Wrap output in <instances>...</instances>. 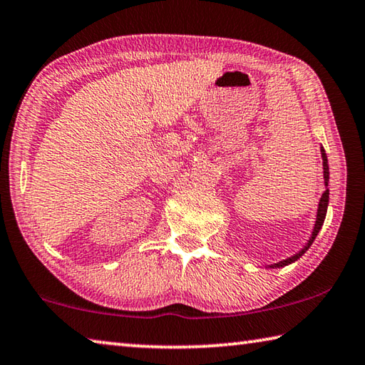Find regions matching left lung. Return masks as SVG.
Masks as SVG:
<instances>
[{
	"instance_id": "1",
	"label": "left lung",
	"mask_w": 365,
	"mask_h": 365,
	"mask_svg": "<svg viewBox=\"0 0 365 365\" xmlns=\"http://www.w3.org/2000/svg\"><path fill=\"white\" fill-rule=\"evenodd\" d=\"M320 154H322V164H324V183H325V191L322 193V197H320V201H319L317 217H316V224H314V230H312L311 238L307 240V243L304 245V248L296 252L294 256L287 257V259H283V261H280V262L269 265L270 269H280V267H285V265H288V264H293L294 261H298V259H299L302 255H304V252H306L309 248H311L312 242H314V240H316L317 233L320 232V228H322V225H324V220H325V215H327V207H329V178H330V172H329V160H327V154H325L324 148H320Z\"/></svg>"
}]
</instances>
